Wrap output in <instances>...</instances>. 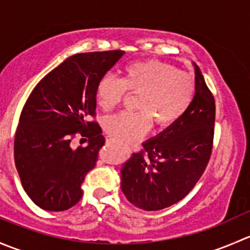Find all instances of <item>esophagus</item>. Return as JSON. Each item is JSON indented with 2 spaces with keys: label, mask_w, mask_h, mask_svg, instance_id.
I'll return each mask as SVG.
<instances>
[{
  "label": "esophagus",
  "mask_w": 250,
  "mask_h": 250,
  "mask_svg": "<svg viewBox=\"0 0 250 250\" xmlns=\"http://www.w3.org/2000/svg\"><path fill=\"white\" fill-rule=\"evenodd\" d=\"M106 143L107 144H117V140H116L115 138H112V137H107L106 138Z\"/></svg>",
  "instance_id": "obj_1"
}]
</instances>
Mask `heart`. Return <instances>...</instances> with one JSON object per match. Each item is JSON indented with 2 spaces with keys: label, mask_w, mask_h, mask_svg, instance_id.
I'll list each match as a JSON object with an SVG mask.
<instances>
[{
  "label": "heart",
  "mask_w": 250,
  "mask_h": 250,
  "mask_svg": "<svg viewBox=\"0 0 250 250\" xmlns=\"http://www.w3.org/2000/svg\"><path fill=\"white\" fill-rule=\"evenodd\" d=\"M127 90L139 94L137 112L109 116L104 128L120 141H132L150 130L152 122L158 127H169L178 122L192 105L196 81L192 74L179 71L175 66L160 60H144L128 65L125 77L105 75L97 85V99L102 109L117 106Z\"/></svg>",
  "instance_id": "b5f03b06"
}]
</instances>
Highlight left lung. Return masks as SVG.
<instances>
[{"instance_id": "obj_1", "label": "left lung", "mask_w": 250, "mask_h": 250, "mask_svg": "<svg viewBox=\"0 0 250 250\" xmlns=\"http://www.w3.org/2000/svg\"><path fill=\"white\" fill-rule=\"evenodd\" d=\"M195 65V64H193ZM196 95L188 112L143 144L121 169V188L130 203L160 210L183 200L200 180L213 148L215 100L195 65Z\"/></svg>"}]
</instances>
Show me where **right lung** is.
<instances>
[{"label": "right lung", "mask_w": 250, "mask_h": 250, "mask_svg": "<svg viewBox=\"0 0 250 250\" xmlns=\"http://www.w3.org/2000/svg\"><path fill=\"white\" fill-rule=\"evenodd\" d=\"M123 54L71 55L27 98L14 138V161L25 192L40 208L66 210L82 197L81 185L105 144L100 125L89 121L95 116L98 82ZM76 134L88 138L87 146L72 147Z\"/></svg>", "instance_id": "right-lung-1"}]
</instances>
